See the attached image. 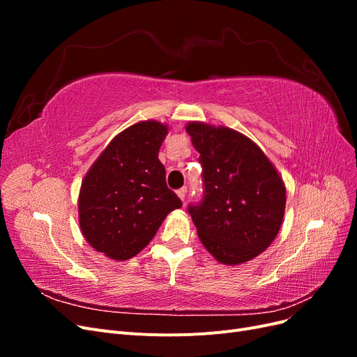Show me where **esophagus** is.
I'll return each mask as SVG.
<instances>
[{"label":"esophagus","mask_w":357,"mask_h":357,"mask_svg":"<svg viewBox=\"0 0 357 357\" xmlns=\"http://www.w3.org/2000/svg\"><path fill=\"white\" fill-rule=\"evenodd\" d=\"M186 193H188V189H186V188H181V189L177 190V197H178L181 201H185V199H186Z\"/></svg>","instance_id":"34e87169"}]
</instances>
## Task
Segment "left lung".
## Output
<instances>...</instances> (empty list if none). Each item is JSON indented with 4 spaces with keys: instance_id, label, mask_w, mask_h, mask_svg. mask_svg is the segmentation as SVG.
Instances as JSON below:
<instances>
[{
    "instance_id": "8db88e82",
    "label": "left lung",
    "mask_w": 357,
    "mask_h": 357,
    "mask_svg": "<svg viewBox=\"0 0 357 357\" xmlns=\"http://www.w3.org/2000/svg\"><path fill=\"white\" fill-rule=\"evenodd\" d=\"M199 153L204 198L189 205L204 247L215 261L240 265L265 252L283 223L286 186L273 162L244 134L189 122Z\"/></svg>"
}]
</instances>
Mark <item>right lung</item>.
<instances>
[{
	"mask_svg": "<svg viewBox=\"0 0 357 357\" xmlns=\"http://www.w3.org/2000/svg\"><path fill=\"white\" fill-rule=\"evenodd\" d=\"M168 125L143 121L117 134L82 181L79 223L96 252L126 261L152 241L167 215L181 207L158 158Z\"/></svg>",
	"mask_w": 357,
	"mask_h": 357,
	"instance_id": "add662e5",
	"label": "right lung"
}]
</instances>
